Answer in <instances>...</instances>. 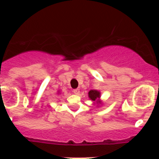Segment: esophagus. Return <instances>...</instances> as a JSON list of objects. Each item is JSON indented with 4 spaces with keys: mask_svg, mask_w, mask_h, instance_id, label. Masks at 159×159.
I'll return each mask as SVG.
<instances>
[{
    "mask_svg": "<svg viewBox=\"0 0 159 159\" xmlns=\"http://www.w3.org/2000/svg\"><path fill=\"white\" fill-rule=\"evenodd\" d=\"M73 93L75 94V95H79V94H80V90H79V89H74V90H73Z\"/></svg>",
    "mask_w": 159,
    "mask_h": 159,
    "instance_id": "obj_1",
    "label": "esophagus"
}]
</instances>
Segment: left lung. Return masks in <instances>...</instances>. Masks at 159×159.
<instances>
[{"instance_id":"obj_1","label":"left lung","mask_w":159,"mask_h":159,"mask_svg":"<svg viewBox=\"0 0 159 159\" xmlns=\"http://www.w3.org/2000/svg\"><path fill=\"white\" fill-rule=\"evenodd\" d=\"M88 97L90 98V99H92V101H96L97 103H101V101L99 100V98H100V92L97 90H91L89 92H88Z\"/></svg>"}]
</instances>
